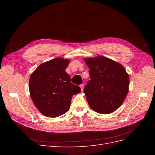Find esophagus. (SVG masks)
<instances>
[{
    "mask_svg": "<svg viewBox=\"0 0 155 155\" xmlns=\"http://www.w3.org/2000/svg\"><path fill=\"white\" fill-rule=\"evenodd\" d=\"M79 87H80V88H81V91H83V88H84V85H83V84H81V85H79Z\"/></svg>",
    "mask_w": 155,
    "mask_h": 155,
    "instance_id": "obj_1",
    "label": "esophagus"
}]
</instances>
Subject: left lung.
<instances>
[{
    "label": "left lung",
    "mask_w": 155,
    "mask_h": 155,
    "mask_svg": "<svg viewBox=\"0 0 155 155\" xmlns=\"http://www.w3.org/2000/svg\"><path fill=\"white\" fill-rule=\"evenodd\" d=\"M91 80L84 88L90 107L100 114H110L123 104L129 91V76L121 64L99 56L85 59Z\"/></svg>",
    "instance_id": "left-lung-1"
}]
</instances>
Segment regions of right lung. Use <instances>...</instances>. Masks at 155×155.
<instances>
[{
	"instance_id": "add662e5",
	"label": "right lung",
	"mask_w": 155,
	"mask_h": 155,
	"mask_svg": "<svg viewBox=\"0 0 155 155\" xmlns=\"http://www.w3.org/2000/svg\"><path fill=\"white\" fill-rule=\"evenodd\" d=\"M69 62L63 58L51 59L40 64L31 75L30 97L37 109L46 116L55 118L64 114L69 109L72 97L81 92L65 72Z\"/></svg>"
}]
</instances>
